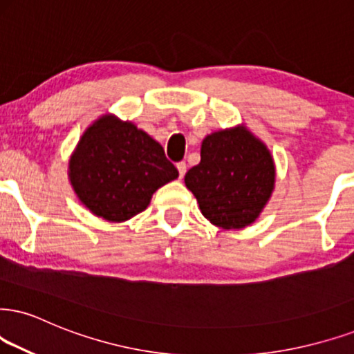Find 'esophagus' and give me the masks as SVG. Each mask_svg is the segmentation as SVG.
I'll use <instances>...</instances> for the list:
<instances>
[{
    "label": "esophagus",
    "instance_id": "34e87169",
    "mask_svg": "<svg viewBox=\"0 0 354 354\" xmlns=\"http://www.w3.org/2000/svg\"><path fill=\"white\" fill-rule=\"evenodd\" d=\"M177 170H178V177H184L185 176V172H187V164L184 162V160H182V162H178L177 164Z\"/></svg>",
    "mask_w": 354,
    "mask_h": 354
}]
</instances>
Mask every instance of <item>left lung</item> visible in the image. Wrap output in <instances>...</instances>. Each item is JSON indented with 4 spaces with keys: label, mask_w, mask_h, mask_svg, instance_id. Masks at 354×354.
I'll return each mask as SVG.
<instances>
[{
    "label": "left lung",
    "mask_w": 354,
    "mask_h": 354,
    "mask_svg": "<svg viewBox=\"0 0 354 354\" xmlns=\"http://www.w3.org/2000/svg\"><path fill=\"white\" fill-rule=\"evenodd\" d=\"M200 212L223 230L254 223L276 187V164L268 146L244 124L215 131L202 141L200 164L185 174Z\"/></svg>",
    "instance_id": "1"
}]
</instances>
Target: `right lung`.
Masks as SVG:
<instances>
[{"label":"right lung","mask_w":354,"mask_h":354,"mask_svg":"<svg viewBox=\"0 0 354 354\" xmlns=\"http://www.w3.org/2000/svg\"><path fill=\"white\" fill-rule=\"evenodd\" d=\"M177 177L156 139L111 113L85 129L68 160V180L78 200L110 223L146 210L152 194Z\"/></svg>","instance_id":"add662e5"}]
</instances>
